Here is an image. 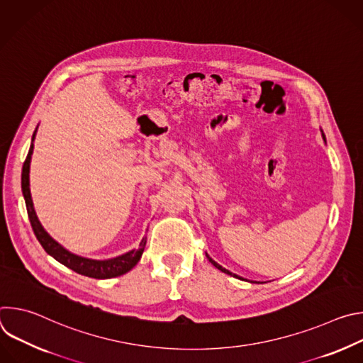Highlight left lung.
<instances>
[{
    "label": "left lung",
    "instance_id": "left-lung-1",
    "mask_svg": "<svg viewBox=\"0 0 363 363\" xmlns=\"http://www.w3.org/2000/svg\"><path fill=\"white\" fill-rule=\"evenodd\" d=\"M322 136H323V139H325V135H322ZM206 258H208V260H210V263H211V264H213V266H216V267H217V269H218V270H221V272H223V273H225V274H230V276H234V277H237V279H241V277H238V276H237V274H233V273H231V272H228V270H225V269H224V267H221V266H220V264H218V263H216V262H214V260H213V258H211V257H210V255H208V254H206Z\"/></svg>",
    "mask_w": 363,
    "mask_h": 363
}]
</instances>
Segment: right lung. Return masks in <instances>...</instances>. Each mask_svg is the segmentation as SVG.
Segmentation results:
<instances>
[{"label": "right lung", "mask_w": 363, "mask_h": 363, "mask_svg": "<svg viewBox=\"0 0 363 363\" xmlns=\"http://www.w3.org/2000/svg\"><path fill=\"white\" fill-rule=\"evenodd\" d=\"M35 132L33 133V139H31V146L28 150L27 158L24 161L23 165V172H21V188H23V195L26 199V205H27V213H28V218L33 227V231L37 237V240L40 241V244L43 245V248L45 250V252H48L51 257L56 258L59 263H62L63 266L69 267L70 270L82 274V276H87L91 279H112V277H118L122 276L125 273H128L129 270H132L136 263L140 260V255L143 252V248L146 245V238H143L139 244L138 250H132L123 255H119L116 258H112V260H90V258H84V257H79L74 255L72 252H69L66 248H63L59 242H56L53 238H51L44 228L41 227L34 206H33V199H31V194H30V162H31V155H33V149H34V138H35Z\"/></svg>", "instance_id": "1"}]
</instances>
